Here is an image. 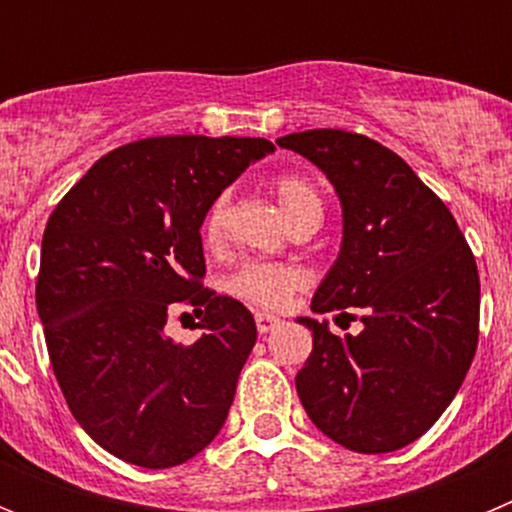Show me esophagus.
<instances>
[{"label":"esophagus","instance_id":"esophagus-1","mask_svg":"<svg viewBox=\"0 0 512 512\" xmlns=\"http://www.w3.org/2000/svg\"><path fill=\"white\" fill-rule=\"evenodd\" d=\"M279 325H282V318H277V315L256 312V328H259V333H271V330H277Z\"/></svg>","mask_w":512,"mask_h":512}]
</instances>
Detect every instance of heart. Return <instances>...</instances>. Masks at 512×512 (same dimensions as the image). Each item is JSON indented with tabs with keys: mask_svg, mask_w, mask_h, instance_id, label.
Masks as SVG:
<instances>
[{
	"mask_svg": "<svg viewBox=\"0 0 512 512\" xmlns=\"http://www.w3.org/2000/svg\"><path fill=\"white\" fill-rule=\"evenodd\" d=\"M277 200L282 205L284 215L292 223L300 212L310 207H320L318 192L302 176H282L277 184ZM225 223H228V197L220 194L210 205L202 225L207 246H217L223 241ZM307 284L305 271L292 264H277V261H248L241 269H235L228 277V292L246 300L248 305L264 307V310H282L295 292H300Z\"/></svg>",
	"mask_w": 512,
	"mask_h": 512,
	"instance_id": "1",
	"label": "heart"
}]
</instances>
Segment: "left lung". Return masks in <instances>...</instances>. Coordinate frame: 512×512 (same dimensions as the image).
Here are the masks:
<instances>
[{"label":"left lung","mask_w":512,"mask_h":512,"mask_svg":"<svg viewBox=\"0 0 512 512\" xmlns=\"http://www.w3.org/2000/svg\"><path fill=\"white\" fill-rule=\"evenodd\" d=\"M318 166L341 202V251L312 312L364 310L359 336L297 318L312 354L297 372L302 408L356 454L423 436L459 392L477 351L479 274L449 207L397 153L346 130L277 140Z\"/></svg>","instance_id":"left-lung-1"}]
</instances>
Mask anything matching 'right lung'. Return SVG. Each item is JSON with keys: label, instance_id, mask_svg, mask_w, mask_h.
Instances as JSON below:
<instances>
[{"label": "right lung", "instance_id": "1", "mask_svg": "<svg viewBox=\"0 0 512 512\" xmlns=\"http://www.w3.org/2000/svg\"><path fill=\"white\" fill-rule=\"evenodd\" d=\"M274 151L266 138L135 140L48 217L35 305L53 374L76 423L117 459L179 467L225 425L256 323L202 289L200 228L220 192ZM174 301L203 312L192 347L165 336Z\"/></svg>", "mask_w": 512, "mask_h": 512}]
</instances>
